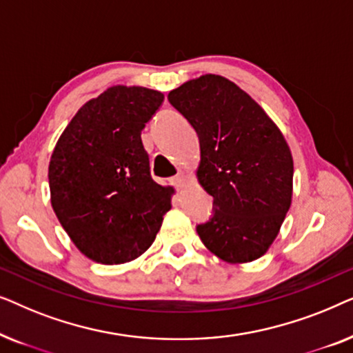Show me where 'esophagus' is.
Instances as JSON below:
<instances>
[{"instance_id":"obj_1","label":"esophagus","mask_w":353,"mask_h":353,"mask_svg":"<svg viewBox=\"0 0 353 353\" xmlns=\"http://www.w3.org/2000/svg\"><path fill=\"white\" fill-rule=\"evenodd\" d=\"M186 181H188V176L183 175V173H180V175H176L175 178H173L172 185H175L176 190H181V188L186 185Z\"/></svg>"}]
</instances>
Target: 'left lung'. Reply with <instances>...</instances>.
Segmentation results:
<instances>
[{
    "label": "left lung",
    "instance_id": "obj_1",
    "mask_svg": "<svg viewBox=\"0 0 353 353\" xmlns=\"http://www.w3.org/2000/svg\"><path fill=\"white\" fill-rule=\"evenodd\" d=\"M199 137L196 176L214 197V216L197 225L207 249L248 263L270 249L291 207L294 161L267 112L233 81L205 74L168 93Z\"/></svg>",
    "mask_w": 353,
    "mask_h": 353
}]
</instances>
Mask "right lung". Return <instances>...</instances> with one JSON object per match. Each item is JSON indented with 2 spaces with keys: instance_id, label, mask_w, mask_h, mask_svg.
I'll return each instance as SVG.
<instances>
[{
  "instance_id": "right-lung-1",
  "label": "right lung",
  "mask_w": 353,
  "mask_h": 353,
  "mask_svg": "<svg viewBox=\"0 0 353 353\" xmlns=\"http://www.w3.org/2000/svg\"><path fill=\"white\" fill-rule=\"evenodd\" d=\"M163 101L157 90L114 85L79 109L51 154L52 210L85 257L103 265L146 252L170 210L173 186L149 172L141 130Z\"/></svg>"
}]
</instances>
